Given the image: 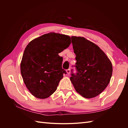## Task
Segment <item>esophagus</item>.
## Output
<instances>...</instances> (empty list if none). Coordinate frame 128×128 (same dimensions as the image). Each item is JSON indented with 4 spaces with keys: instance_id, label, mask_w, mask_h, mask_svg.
I'll use <instances>...</instances> for the list:
<instances>
[{
    "instance_id": "obj_1",
    "label": "esophagus",
    "mask_w": 128,
    "mask_h": 128,
    "mask_svg": "<svg viewBox=\"0 0 128 128\" xmlns=\"http://www.w3.org/2000/svg\"><path fill=\"white\" fill-rule=\"evenodd\" d=\"M66 72H67V73L68 74V75L70 74V69H67V70H66Z\"/></svg>"
}]
</instances>
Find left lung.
I'll use <instances>...</instances> for the list:
<instances>
[{"instance_id":"1","label":"left lung","mask_w":128,"mask_h":128,"mask_svg":"<svg viewBox=\"0 0 128 128\" xmlns=\"http://www.w3.org/2000/svg\"><path fill=\"white\" fill-rule=\"evenodd\" d=\"M77 73L70 80L76 91L86 98L98 96L110 83L113 72L110 60L98 45L83 37L72 36Z\"/></svg>"}]
</instances>
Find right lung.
I'll return each instance as SVG.
<instances>
[{"instance_id":"1","label":"right lung","mask_w":128,"mask_h":128,"mask_svg":"<svg viewBox=\"0 0 128 128\" xmlns=\"http://www.w3.org/2000/svg\"><path fill=\"white\" fill-rule=\"evenodd\" d=\"M70 37L50 32L31 41L24 50L21 73L28 90L38 99H45L54 92L63 74L62 58L59 53L69 47Z\"/></svg>"}]
</instances>
